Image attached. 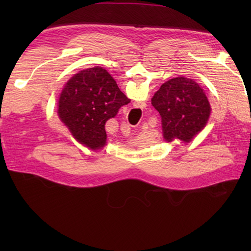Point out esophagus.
<instances>
[{
	"label": "esophagus",
	"mask_w": 251,
	"mask_h": 251,
	"mask_svg": "<svg viewBox=\"0 0 251 251\" xmlns=\"http://www.w3.org/2000/svg\"><path fill=\"white\" fill-rule=\"evenodd\" d=\"M122 130L124 131V134H125V135H128L129 132H130V131H129V130H130L129 126H128V125H126V124H125V125H123V128H122Z\"/></svg>",
	"instance_id": "obj_1"
}]
</instances>
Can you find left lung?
Listing matches in <instances>:
<instances>
[{
	"instance_id": "8db88e82",
	"label": "left lung",
	"mask_w": 251,
	"mask_h": 251,
	"mask_svg": "<svg viewBox=\"0 0 251 251\" xmlns=\"http://www.w3.org/2000/svg\"><path fill=\"white\" fill-rule=\"evenodd\" d=\"M152 105L161 114L167 142L179 139L189 143L206 126L211 111L204 90L183 76L165 82L154 94Z\"/></svg>"
}]
</instances>
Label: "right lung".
Wrapping results in <instances>:
<instances>
[{"instance_id": "right-lung-1", "label": "right lung", "mask_w": 251, "mask_h": 251, "mask_svg": "<svg viewBox=\"0 0 251 251\" xmlns=\"http://www.w3.org/2000/svg\"><path fill=\"white\" fill-rule=\"evenodd\" d=\"M129 102L111 74L94 67L69 79L60 94L58 115L79 143L98 150L106 141L105 122Z\"/></svg>"}]
</instances>
